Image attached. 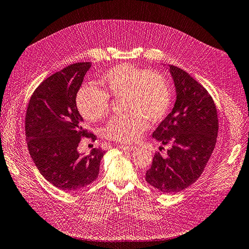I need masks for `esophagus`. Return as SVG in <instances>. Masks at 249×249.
Instances as JSON below:
<instances>
[{"instance_id":"esophagus-1","label":"esophagus","mask_w":249,"mask_h":249,"mask_svg":"<svg viewBox=\"0 0 249 249\" xmlns=\"http://www.w3.org/2000/svg\"><path fill=\"white\" fill-rule=\"evenodd\" d=\"M119 147H120L121 149H123V150H134V149H136V146H134V145H119Z\"/></svg>"}]
</instances>
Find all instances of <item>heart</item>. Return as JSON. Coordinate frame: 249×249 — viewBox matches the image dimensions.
Instances as JSON below:
<instances>
[{"label":"heart","instance_id":"1","mask_svg":"<svg viewBox=\"0 0 249 249\" xmlns=\"http://www.w3.org/2000/svg\"><path fill=\"white\" fill-rule=\"evenodd\" d=\"M100 83L102 89L82 85L76 94V105L86 120L99 122L110 110V98L124 96V110L129 114L113 117L105 127L106 136L115 142H137L146 130L147 120L160 122L170 111V84L158 71L120 64L107 71Z\"/></svg>","mask_w":249,"mask_h":249}]
</instances>
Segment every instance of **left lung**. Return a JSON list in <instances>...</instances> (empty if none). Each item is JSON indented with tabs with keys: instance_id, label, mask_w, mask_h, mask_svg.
Masks as SVG:
<instances>
[{
	"instance_id": "obj_1",
	"label": "left lung",
	"mask_w": 249,
	"mask_h": 249,
	"mask_svg": "<svg viewBox=\"0 0 249 249\" xmlns=\"http://www.w3.org/2000/svg\"><path fill=\"white\" fill-rule=\"evenodd\" d=\"M177 99L172 112L153 137L170 144L167 156L159 151L145 173V180L163 193H176L196 182L207 166L217 142V107L209 91L193 77L170 65Z\"/></svg>"
}]
</instances>
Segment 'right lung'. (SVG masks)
Returning a JSON list of instances; mask_svg holds the SVG:
<instances>
[{"label":"right lung","mask_w":249,"mask_h":249,"mask_svg":"<svg viewBox=\"0 0 249 249\" xmlns=\"http://www.w3.org/2000/svg\"><path fill=\"white\" fill-rule=\"evenodd\" d=\"M90 62L71 64L45 79L32 93L25 116L29 154L47 181L57 188L75 192L99 176L105 150L78 153L82 137L96 136L85 128L76 106V94Z\"/></svg>","instance_id":"add662e5"}]
</instances>
